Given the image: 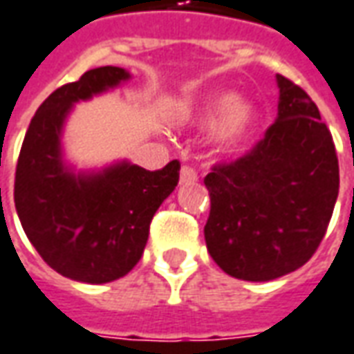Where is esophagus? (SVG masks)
<instances>
[{"instance_id": "34e87169", "label": "esophagus", "mask_w": 354, "mask_h": 354, "mask_svg": "<svg viewBox=\"0 0 354 354\" xmlns=\"http://www.w3.org/2000/svg\"><path fill=\"white\" fill-rule=\"evenodd\" d=\"M195 182H197V172L192 167H182V170H180V184L187 185L195 184Z\"/></svg>"}]
</instances>
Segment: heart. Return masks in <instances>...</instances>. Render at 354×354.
<instances>
[{
    "instance_id": "1",
    "label": "heart",
    "mask_w": 354,
    "mask_h": 354,
    "mask_svg": "<svg viewBox=\"0 0 354 354\" xmlns=\"http://www.w3.org/2000/svg\"><path fill=\"white\" fill-rule=\"evenodd\" d=\"M180 118L199 128L214 124V147L220 153H236L251 140L259 117L253 103L239 100L234 91H212L189 103Z\"/></svg>"
}]
</instances>
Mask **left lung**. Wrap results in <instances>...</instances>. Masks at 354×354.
Listing matches in <instances>:
<instances>
[{
    "label": "left lung",
    "mask_w": 354,
    "mask_h": 354,
    "mask_svg": "<svg viewBox=\"0 0 354 354\" xmlns=\"http://www.w3.org/2000/svg\"><path fill=\"white\" fill-rule=\"evenodd\" d=\"M278 117L253 151L205 176L212 261L237 280L270 281L315 254L339 192L332 134L315 101L286 76Z\"/></svg>",
    "instance_id": "1"
}]
</instances>
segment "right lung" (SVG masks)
<instances>
[{
  "label": "right lung",
  "instance_id": "obj_1",
  "mask_svg": "<svg viewBox=\"0 0 354 354\" xmlns=\"http://www.w3.org/2000/svg\"><path fill=\"white\" fill-rule=\"evenodd\" d=\"M132 74L91 68L57 88L30 120L15 172V207L22 230L61 276L107 283L142 259L149 224L178 185L180 162L145 170L118 160L101 170H74L63 153V128L74 103L113 90Z\"/></svg>",
  "mask_w": 354,
  "mask_h": 354
}]
</instances>
